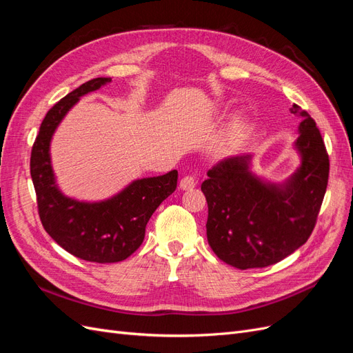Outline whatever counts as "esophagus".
Segmentation results:
<instances>
[{
	"mask_svg": "<svg viewBox=\"0 0 353 353\" xmlns=\"http://www.w3.org/2000/svg\"><path fill=\"white\" fill-rule=\"evenodd\" d=\"M197 185V179L191 175L183 176L179 181V188L181 190H193Z\"/></svg>",
	"mask_w": 353,
	"mask_h": 353,
	"instance_id": "esophagus-1",
	"label": "esophagus"
}]
</instances>
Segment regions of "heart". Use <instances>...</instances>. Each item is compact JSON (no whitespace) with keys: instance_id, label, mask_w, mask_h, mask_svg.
Listing matches in <instances>:
<instances>
[{"instance_id":"heart-1","label":"heart","mask_w":353,"mask_h":353,"mask_svg":"<svg viewBox=\"0 0 353 353\" xmlns=\"http://www.w3.org/2000/svg\"><path fill=\"white\" fill-rule=\"evenodd\" d=\"M241 125H243V122H241L240 117H234V121L231 122V126H230V134L231 135L237 134L241 130Z\"/></svg>"}]
</instances>
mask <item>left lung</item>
Instances as JSON below:
<instances>
[{
    "label": "left lung",
    "instance_id": "obj_1",
    "mask_svg": "<svg viewBox=\"0 0 353 353\" xmlns=\"http://www.w3.org/2000/svg\"><path fill=\"white\" fill-rule=\"evenodd\" d=\"M302 116L294 148L301 166L284 183L252 170V156H232L209 169L201 191L208 201L206 234L221 261L239 270L265 268L301 248L312 234L328 183L330 162L315 121Z\"/></svg>",
    "mask_w": 353,
    "mask_h": 353
}]
</instances>
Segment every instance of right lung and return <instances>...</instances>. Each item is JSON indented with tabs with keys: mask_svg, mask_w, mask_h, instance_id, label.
<instances>
[{
	"mask_svg": "<svg viewBox=\"0 0 353 353\" xmlns=\"http://www.w3.org/2000/svg\"><path fill=\"white\" fill-rule=\"evenodd\" d=\"M109 82L112 78L91 79L52 105L41 123L30 154V176L42 227L70 254L97 263L125 261L140 248L148 219L174 193L178 181L175 169L160 176L135 179L101 201H81L59 190L51 166V138L81 97Z\"/></svg>",
	"mask_w": 353,
	"mask_h": 353,
	"instance_id": "right-lung-1",
	"label": "right lung"
}]
</instances>
